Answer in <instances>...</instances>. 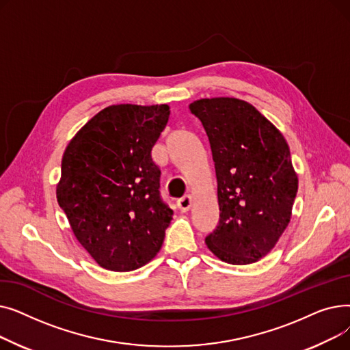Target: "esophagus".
Returning <instances> with one entry per match:
<instances>
[{
    "instance_id": "esophagus-1",
    "label": "esophagus",
    "mask_w": 350,
    "mask_h": 350,
    "mask_svg": "<svg viewBox=\"0 0 350 350\" xmlns=\"http://www.w3.org/2000/svg\"><path fill=\"white\" fill-rule=\"evenodd\" d=\"M191 201H193V198H191V196H185V197H181L180 200H177V207H178V210L181 211V213H186V211H189L190 210V207H191Z\"/></svg>"
}]
</instances>
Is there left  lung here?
I'll list each match as a JSON object with an SVG mask.
<instances>
[{
    "instance_id": "obj_1",
    "label": "left lung",
    "mask_w": 350,
    "mask_h": 350,
    "mask_svg": "<svg viewBox=\"0 0 350 350\" xmlns=\"http://www.w3.org/2000/svg\"><path fill=\"white\" fill-rule=\"evenodd\" d=\"M208 136L219 221L206 244L219 260L247 265L265 256L289 224L298 177L282 133L245 100L190 103Z\"/></svg>"
}]
</instances>
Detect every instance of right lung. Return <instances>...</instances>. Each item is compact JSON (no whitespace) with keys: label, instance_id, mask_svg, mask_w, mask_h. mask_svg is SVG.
I'll use <instances>...</instances> for the list:
<instances>
[{"label":"right lung","instance_id":"1","mask_svg":"<svg viewBox=\"0 0 350 350\" xmlns=\"http://www.w3.org/2000/svg\"><path fill=\"white\" fill-rule=\"evenodd\" d=\"M169 116L167 105L105 107L64 153L58 204L105 269H137L161 248L173 210L160 197L152 149Z\"/></svg>","mask_w":350,"mask_h":350}]
</instances>
